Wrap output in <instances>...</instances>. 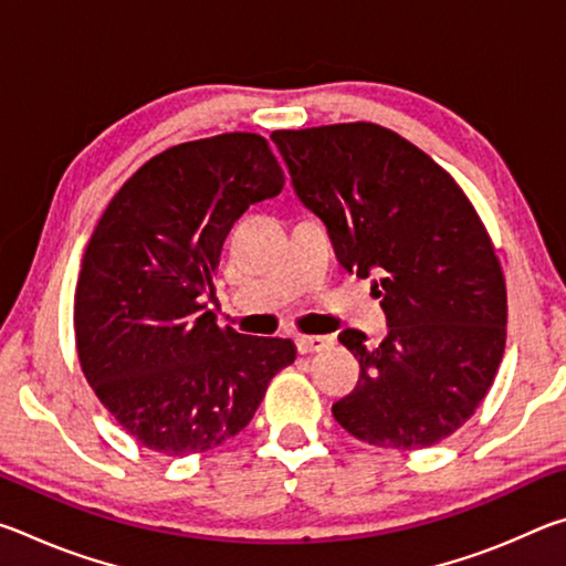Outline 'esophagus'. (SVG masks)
I'll return each instance as SVG.
<instances>
[{"instance_id":"1","label":"esophagus","mask_w":566,"mask_h":566,"mask_svg":"<svg viewBox=\"0 0 566 566\" xmlns=\"http://www.w3.org/2000/svg\"><path fill=\"white\" fill-rule=\"evenodd\" d=\"M329 347H332L329 337H317V334H302V337H296V352L300 354H314Z\"/></svg>"}]
</instances>
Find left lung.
Instances as JSON below:
<instances>
[{
	"label": "left lung",
	"mask_w": 566,
	"mask_h": 566,
	"mask_svg": "<svg viewBox=\"0 0 566 566\" xmlns=\"http://www.w3.org/2000/svg\"><path fill=\"white\" fill-rule=\"evenodd\" d=\"M296 197L327 224L337 260L369 276L389 334L339 342L359 381L332 407L361 442L427 449L482 405L506 342V282L492 237L447 169L371 122L276 129Z\"/></svg>",
	"instance_id": "left-lung-1"
}]
</instances>
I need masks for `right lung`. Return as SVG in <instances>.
Wrapping results in <instances>:
<instances>
[{"mask_svg":"<svg viewBox=\"0 0 566 566\" xmlns=\"http://www.w3.org/2000/svg\"><path fill=\"white\" fill-rule=\"evenodd\" d=\"M270 142L227 132L151 157L104 209L82 256L74 337L84 377L142 447L209 452L260 409L292 339L219 327L202 302L249 205L280 195Z\"/></svg>","mask_w":566,"mask_h":566,"instance_id":"right-lung-1","label":"right lung"}]
</instances>
